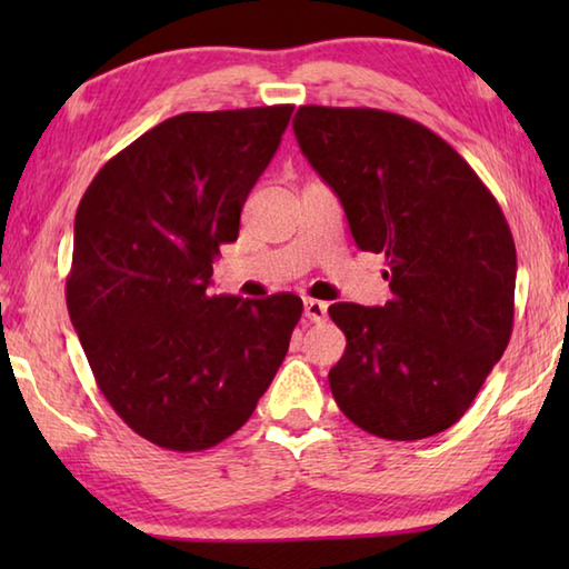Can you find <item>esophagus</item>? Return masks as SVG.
Listing matches in <instances>:
<instances>
[{
	"label": "esophagus",
	"instance_id": "1",
	"mask_svg": "<svg viewBox=\"0 0 569 569\" xmlns=\"http://www.w3.org/2000/svg\"><path fill=\"white\" fill-rule=\"evenodd\" d=\"M303 313H306L308 321L323 323L326 321V313H329V303L316 301V298H306V301H303Z\"/></svg>",
	"mask_w": 569,
	"mask_h": 569
}]
</instances>
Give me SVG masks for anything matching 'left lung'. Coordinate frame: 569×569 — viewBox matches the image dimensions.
Listing matches in <instances>:
<instances>
[{
	"instance_id": "1",
	"label": "left lung",
	"mask_w": 569,
	"mask_h": 569,
	"mask_svg": "<svg viewBox=\"0 0 569 569\" xmlns=\"http://www.w3.org/2000/svg\"><path fill=\"white\" fill-rule=\"evenodd\" d=\"M293 132L356 246L389 263L391 301L329 308L346 333L333 399L373 437H435L465 417L512 336L517 250L502 208L447 140L403 114L303 104Z\"/></svg>"
}]
</instances>
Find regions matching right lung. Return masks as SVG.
I'll list each match as a JSON object with an SVG mask.
<instances>
[{
  "label": "right lung",
  "mask_w": 569,
  "mask_h": 569,
  "mask_svg": "<svg viewBox=\"0 0 569 569\" xmlns=\"http://www.w3.org/2000/svg\"><path fill=\"white\" fill-rule=\"evenodd\" d=\"M291 112L176 114L104 162L77 208L67 311L102 397L156 447L236 435L286 359L301 298L208 286Z\"/></svg>",
  "instance_id": "1"
}]
</instances>
